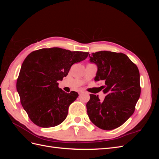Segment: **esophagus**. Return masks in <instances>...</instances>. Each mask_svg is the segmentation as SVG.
I'll return each mask as SVG.
<instances>
[{"mask_svg": "<svg viewBox=\"0 0 159 159\" xmlns=\"http://www.w3.org/2000/svg\"><path fill=\"white\" fill-rule=\"evenodd\" d=\"M84 93V91H79V94H81V93Z\"/></svg>", "mask_w": 159, "mask_h": 159, "instance_id": "1", "label": "esophagus"}]
</instances>
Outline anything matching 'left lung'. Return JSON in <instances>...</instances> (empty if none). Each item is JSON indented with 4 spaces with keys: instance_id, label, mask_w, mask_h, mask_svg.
Masks as SVG:
<instances>
[{
    "instance_id": "obj_1",
    "label": "left lung",
    "mask_w": 159,
    "mask_h": 159,
    "mask_svg": "<svg viewBox=\"0 0 159 159\" xmlns=\"http://www.w3.org/2000/svg\"><path fill=\"white\" fill-rule=\"evenodd\" d=\"M89 61L98 66L94 79L102 81L106 96L101 102L98 95L90 94L86 104L91 121L103 130L116 129L134 111L141 95L140 74L137 66L123 53L100 51L89 55Z\"/></svg>"
}]
</instances>
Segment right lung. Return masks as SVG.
<instances>
[{
    "label": "right lung",
    "mask_w": 159,
    "mask_h": 159,
    "mask_svg": "<svg viewBox=\"0 0 159 159\" xmlns=\"http://www.w3.org/2000/svg\"><path fill=\"white\" fill-rule=\"evenodd\" d=\"M88 52L52 48L31 52L24 60L16 82L22 107L31 121L40 127L58 125L66 119L70 104L78 97L58 88L57 81L71 66L84 60Z\"/></svg>",
    "instance_id": "1"
}]
</instances>
